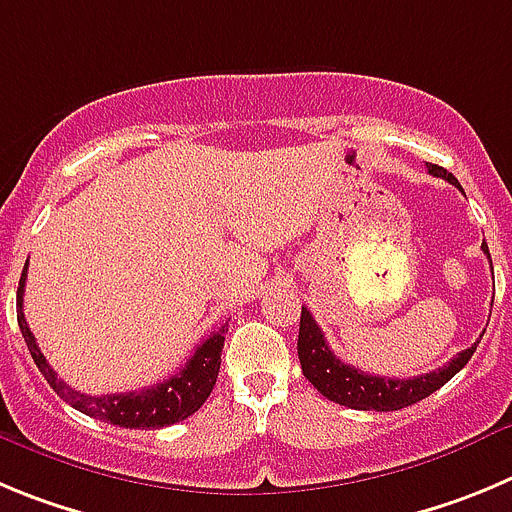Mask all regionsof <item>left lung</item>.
<instances>
[{
  "instance_id": "8db88e82",
  "label": "left lung",
  "mask_w": 512,
  "mask_h": 512,
  "mask_svg": "<svg viewBox=\"0 0 512 512\" xmlns=\"http://www.w3.org/2000/svg\"><path fill=\"white\" fill-rule=\"evenodd\" d=\"M428 173L431 176H439L444 181H449L451 186H459V181L451 173H446L439 165L428 163ZM482 252L490 260V250L487 245H482ZM492 265V260H490ZM482 339V336H480ZM474 342L472 347L459 352L457 357L446 362L444 367L434 372H426V375L418 377H380L370 375V372H362L352 365H344L342 359L336 357L329 349L324 339V331L319 329L316 319L311 316L308 308H301V329H298V359H301V370L306 375V380L311 382L313 388L319 390L324 398L334 400L339 405H347V408H354V411H400L405 405H413L418 400L428 398L431 393L446 385L451 377L457 375L469 359H472L474 349H477Z\"/></svg>"
}]
</instances>
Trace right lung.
Returning a JSON list of instances; mask_svg holds the SVG:
<instances>
[{"label":"right lung","mask_w":512,"mask_h":512,"mask_svg":"<svg viewBox=\"0 0 512 512\" xmlns=\"http://www.w3.org/2000/svg\"><path fill=\"white\" fill-rule=\"evenodd\" d=\"M25 280H27V265L22 270L20 288H17V324H20L25 344L30 349L32 359L43 377L48 380L50 388L61 395L68 405H73L76 411L86 413L91 418H99L104 423L122 428H163L170 423L186 421L188 416L199 411L206 398L211 395L219 377V365H222V349H224V329L227 324L219 326L209 339L196 347L193 357L188 359L181 372H176L168 380L158 382L153 388L132 390V393H114V395H86L81 390L71 388L53 372L48 365V359L40 352L35 336H32L30 326L25 319Z\"/></svg>","instance_id":"1"}]
</instances>
